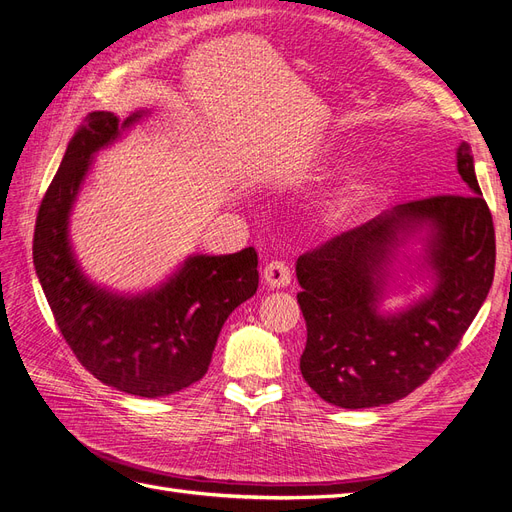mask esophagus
I'll return each instance as SVG.
<instances>
[{
  "label": "esophagus",
  "instance_id": "34e87169",
  "mask_svg": "<svg viewBox=\"0 0 512 512\" xmlns=\"http://www.w3.org/2000/svg\"><path fill=\"white\" fill-rule=\"evenodd\" d=\"M262 280L269 288H284L292 280V269L286 265L284 260H273L262 271Z\"/></svg>",
  "mask_w": 512,
  "mask_h": 512
}]
</instances>
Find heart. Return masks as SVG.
Listing matches in <instances>:
<instances>
[{"instance_id":"heart-1","label":"heart","mask_w":512,"mask_h":512,"mask_svg":"<svg viewBox=\"0 0 512 512\" xmlns=\"http://www.w3.org/2000/svg\"><path fill=\"white\" fill-rule=\"evenodd\" d=\"M359 190H361V181L359 179H352V181H348L342 196H344V200H350V198L356 196V192H359Z\"/></svg>"}]
</instances>
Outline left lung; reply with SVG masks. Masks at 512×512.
Listing matches in <instances>:
<instances>
[{
  "instance_id": "left-lung-1",
  "label": "left lung",
  "mask_w": 512,
  "mask_h": 512,
  "mask_svg": "<svg viewBox=\"0 0 512 512\" xmlns=\"http://www.w3.org/2000/svg\"><path fill=\"white\" fill-rule=\"evenodd\" d=\"M457 170L463 194L410 200L299 256L301 374L329 404L359 410L410 395L451 356L485 303L495 230L468 143L457 147ZM414 231L426 232L437 286L404 313L380 315L385 267Z\"/></svg>"
}]
</instances>
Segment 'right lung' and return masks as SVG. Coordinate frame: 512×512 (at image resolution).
<instances>
[{
    "label": "right lung",
    "mask_w": 512,
    "mask_h": 512,
    "mask_svg": "<svg viewBox=\"0 0 512 512\" xmlns=\"http://www.w3.org/2000/svg\"><path fill=\"white\" fill-rule=\"evenodd\" d=\"M143 115L119 123L98 111L74 132L40 203L34 267L59 333L89 374L128 395L164 397L207 374L226 318L256 294L258 254L245 247L226 256H190L166 284L136 297L87 280L68 239L70 209L94 153Z\"/></svg>",
    "instance_id": "right-lung-1"
}]
</instances>
